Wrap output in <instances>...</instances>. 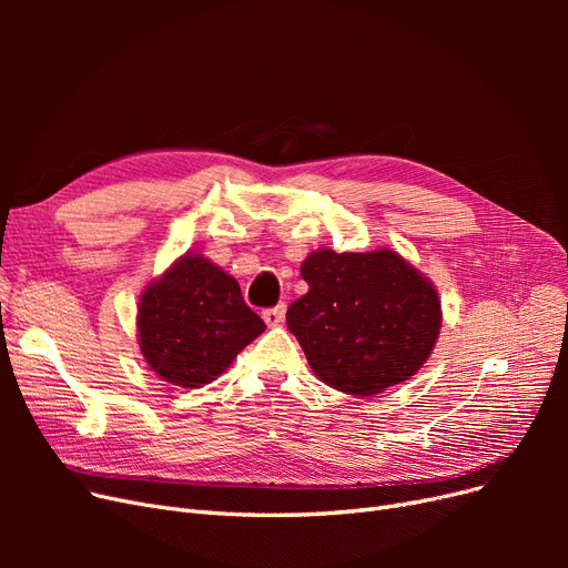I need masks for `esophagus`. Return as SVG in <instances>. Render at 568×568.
Here are the masks:
<instances>
[{"instance_id":"esophagus-1","label":"esophagus","mask_w":568,"mask_h":568,"mask_svg":"<svg viewBox=\"0 0 568 568\" xmlns=\"http://www.w3.org/2000/svg\"><path fill=\"white\" fill-rule=\"evenodd\" d=\"M284 317H286V305H284V303L274 305V307H270V311H265V313H263V320H265V324H267V326H277V324H282V322H284Z\"/></svg>"}]
</instances>
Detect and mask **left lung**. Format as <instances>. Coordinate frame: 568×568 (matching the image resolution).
<instances>
[{"label": "left lung", "instance_id": "1", "mask_svg": "<svg viewBox=\"0 0 568 568\" xmlns=\"http://www.w3.org/2000/svg\"><path fill=\"white\" fill-rule=\"evenodd\" d=\"M307 294L288 305V332L315 376L341 393L374 395L415 376L440 334L436 286L390 248L313 251Z\"/></svg>", "mask_w": 568, "mask_h": 568}]
</instances>
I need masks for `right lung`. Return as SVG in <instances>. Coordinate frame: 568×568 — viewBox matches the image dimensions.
<instances>
[{"instance_id": "obj_1", "label": "right lung", "mask_w": 568, "mask_h": 568, "mask_svg": "<svg viewBox=\"0 0 568 568\" xmlns=\"http://www.w3.org/2000/svg\"><path fill=\"white\" fill-rule=\"evenodd\" d=\"M263 332L239 282L201 253L182 255L153 280L136 311L146 365L182 388L211 384Z\"/></svg>"}]
</instances>
